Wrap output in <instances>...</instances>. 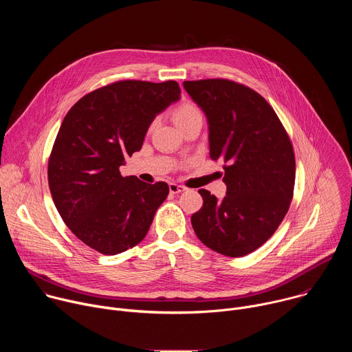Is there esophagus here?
<instances>
[{
	"instance_id": "esophagus-1",
	"label": "esophagus",
	"mask_w": 352,
	"mask_h": 352,
	"mask_svg": "<svg viewBox=\"0 0 352 352\" xmlns=\"http://www.w3.org/2000/svg\"><path fill=\"white\" fill-rule=\"evenodd\" d=\"M170 192L171 193H181L184 190H186V188L184 185H179V184H175V182H170Z\"/></svg>"
}]
</instances>
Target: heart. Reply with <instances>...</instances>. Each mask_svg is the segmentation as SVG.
I'll list each match as a JSON object with an SVG mask.
<instances>
[{
    "mask_svg": "<svg viewBox=\"0 0 352 352\" xmlns=\"http://www.w3.org/2000/svg\"><path fill=\"white\" fill-rule=\"evenodd\" d=\"M197 120H202V113L192 102H184L173 110V121L178 128Z\"/></svg>",
    "mask_w": 352,
    "mask_h": 352,
    "instance_id": "heart-1",
    "label": "heart"
}]
</instances>
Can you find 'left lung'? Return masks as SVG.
Wrapping results in <instances>:
<instances>
[{
	"instance_id": "obj_1",
	"label": "left lung",
	"mask_w": 352,
	"mask_h": 352,
	"mask_svg": "<svg viewBox=\"0 0 352 352\" xmlns=\"http://www.w3.org/2000/svg\"><path fill=\"white\" fill-rule=\"evenodd\" d=\"M209 122L210 159L224 163L227 195L199 189L192 214L197 238L214 252L241 258L262 246L285 217L294 195L295 156L277 114L250 87L228 79L185 80Z\"/></svg>"
}]
</instances>
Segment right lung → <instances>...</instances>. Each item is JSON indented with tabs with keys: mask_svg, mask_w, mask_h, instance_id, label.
I'll use <instances>...</instances> for the list:
<instances>
[{
	"mask_svg": "<svg viewBox=\"0 0 352 352\" xmlns=\"http://www.w3.org/2000/svg\"><path fill=\"white\" fill-rule=\"evenodd\" d=\"M175 80H120L96 89L67 113L48 159V186L67 227L103 255L138 245L170 189L122 177L155 117L177 102Z\"/></svg>",
	"mask_w": 352,
	"mask_h": 352,
	"instance_id": "add662e5",
	"label": "right lung"
}]
</instances>
